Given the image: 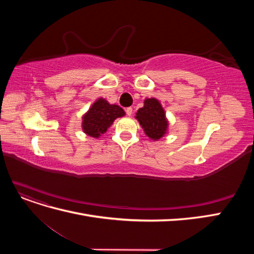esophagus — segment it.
<instances>
[{
	"label": "esophagus",
	"instance_id": "34e87169",
	"mask_svg": "<svg viewBox=\"0 0 254 254\" xmlns=\"http://www.w3.org/2000/svg\"><path fill=\"white\" fill-rule=\"evenodd\" d=\"M126 114L128 115V117H130V115H132V108L131 107H128V108H126Z\"/></svg>",
	"mask_w": 254,
	"mask_h": 254
}]
</instances>
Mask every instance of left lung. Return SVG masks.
I'll return each instance as SVG.
<instances>
[{
    "instance_id": "left-lung-1",
    "label": "left lung",
    "mask_w": 254,
    "mask_h": 254,
    "mask_svg": "<svg viewBox=\"0 0 254 254\" xmlns=\"http://www.w3.org/2000/svg\"><path fill=\"white\" fill-rule=\"evenodd\" d=\"M135 119L151 140L157 141L166 133L168 123L165 112L156 98L145 99L144 107L137 110Z\"/></svg>"
}]
</instances>
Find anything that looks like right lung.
<instances>
[{
    "label": "right lung",
    "instance_id": "1",
    "mask_svg": "<svg viewBox=\"0 0 254 254\" xmlns=\"http://www.w3.org/2000/svg\"><path fill=\"white\" fill-rule=\"evenodd\" d=\"M125 115L118 105H110L103 98H99L92 105L89 111L82 118V129L90 136L98 137L107 131L115 119Z\"/></svg>",
    "mask_w": 254,
    "mask_h": 254
}]
</instances>
